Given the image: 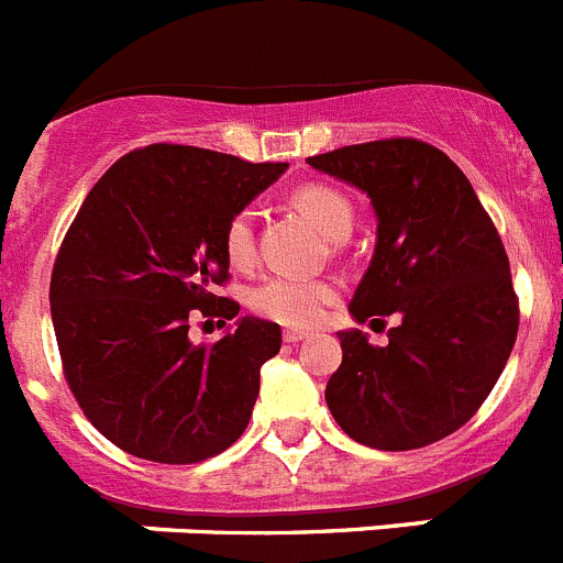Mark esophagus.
<instances>
[{"label": "esophagus", "mask_w": 563, "mask_h": 563, "mask_svg": "<svg viewBox=\"0 0 563 563\" xmlns=\"http://www.w3.org/2000/svg\"><path fill=\"white\" fill-rule=\"evenodd\" d=\"M306 336H309V331H300V329L283 331V340H286V342H300V340H306Z\"/></svg>", "instance_id": "1"}]
</instances>
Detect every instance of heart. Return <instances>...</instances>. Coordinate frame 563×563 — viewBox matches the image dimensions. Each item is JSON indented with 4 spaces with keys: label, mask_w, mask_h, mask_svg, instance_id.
Returning a JSON list of instances; mask_svg holds the SVG:
<instances>
[{
    "label": "heart",
    "mask_w": 563,
    "mask_h": 563,
    "mask_svg": "<svg viewBox=\"0 0 563 563\" xmlns=\"http://www.w3.org/2000/svg\"><path fill=\"white\" fill-rule=\"evenodd\" d=\"M295 207L331 241H345L354 227V209L336 189L325 184H306L295 192ZM223 252L234 268H249L254 263V218L252 212H238L223 229ZM336 288L311 277H272L252 291V309L268 320L309 329L325 314V306L334 302Z\"/></svg>",
    "instance_id": "b5f03b06"
}]
</instances>
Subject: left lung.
<instances>
[{
	"instance_id": "8db88e82",
	"label": "left lung",
	"mask_w": 563,
	"mask_h": 563,
	"mask_svg": "<svg viewBox=\"0 0 563 563\" xmlns=\"http://www.w3.org/2000/svg\"><path fill=\"white\" fill-rule=\"evenodd\" d=\"M309 164L368 195L374 209L376 246L351 317H399L383 349L360 329L336 331L342 365L325 385L331 417L379 451L451 437L487 399L518 334L496 227L462 169L424 141L342 146Z\"/></svg>"
}]
</instances>
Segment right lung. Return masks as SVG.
<instances>
[{
    "label": "right lung",
    "instance_id": "add662e5",
    "mask_svg": "<svg viewBox=\"0 0 563 563\" xmlns=\"http://www.w3.org/2000/svg\"><path fill=\"white\" fill-rule=\"evenodd\" d=\"M288 169L153 144L112 164L78 209L51 277V317L78 405L121 451L192 464L238 442L280 325L239 317L212 346L188 340L229 277L223 229Z\"/></svg>",
    "mask_w": 563,
    "mask_h": 563
}]
</instances>
